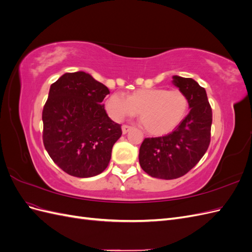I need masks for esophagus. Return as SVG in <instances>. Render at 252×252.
Segmentation results:
<instances>
[{"instance_id": "34e87169", "label": "esophagus", "mask_w": 252, "mask_h": 252, "mask_svg": "<svg viewBox=\"0 0 252 252\" xmlns=\"http://www.w3.org/2000/svg\"><path fill=\"white\" fill-rule=\"evenodd\" d=\"M130 129H131V126H129V125H123V126H122V131H123L124 134L127 133L129 130H130Z\"/></svg>"}]
</instances>
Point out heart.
<instances>
[{"label":"heart","instance_id":"1","mask_svg":"<svg viewBox=\"0 0 252 252\" xmlns=\"http://www.w3.org/2000/svg\"><path fill=\"white\" fill-rule=\"evenodd\" d=\"M188 108V97L180 89H139L128 97L113 94L106 101V109L114 121L140 113L145 130L155 135L168 133L177 128L185 119Z\"/></svg>","mask_w":252,"mask_h":252}]
</instances>
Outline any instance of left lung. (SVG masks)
Returning a JSON list of instances; mask_svg holds the SVG:
<instances>
[{"label": "left lung", "instance_id": "1", "mask_svg": "<svg viewBox=\"0 0 252 252\" xmlns=\"http://www.w3.org/2000/svg\"><path fill=\"white\" fill-rule=\"evenodd\" d=\"M173 83L187 95L190 111L172 132L145 139L139 154L142 169L163 180L178 179L191 170L207 151L211 138L212 110L206 90L190 78L174 75Z\"/></svg>", "mask_w": 252, "mask_h": 252}]
</instances>
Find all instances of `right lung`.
<instances>
[{
    "label": "right lung",
    "mask_w": 252,
    "mask_h": 252,
    "mask_svg": "<svg viewBox=\"0 0 252 252\" xmlns=\"http://www.w3.org/2000/svg\"><path fill=\"white\" fill-rule=\"evenodd\" d=\"M109 89L90 74H63L51 84L42 112L43 143L61 169L77 178L102 173L122 135L121 125L105 111Z\"/></svg>",
    "instance_id": "obj_1"
}]
</instances>
